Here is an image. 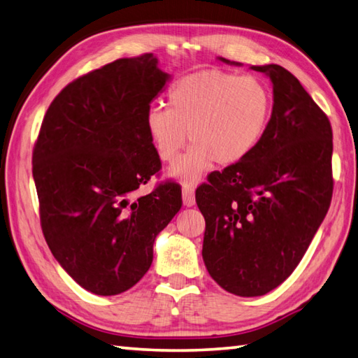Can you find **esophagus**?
Wrapping results in <instances>:
<instances>
[{"instance_id":"obj_1","label":"esophagus","mask_w":358,"mask_h":358,"mask_svg":"<svg viewBox=\"0 0 358 358\" xmlns=\"http://www.w3.org/2000/svg\"><path fill=\"white\" fill-rule=\"evenodd\" d=\"M181 194H183V203L185 206L191 208L195 204V192H194V187L192 186H183V191H181Z\"/></svg>"}]
</instances>
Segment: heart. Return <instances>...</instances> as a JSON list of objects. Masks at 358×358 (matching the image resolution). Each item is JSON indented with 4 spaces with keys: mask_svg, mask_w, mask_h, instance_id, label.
<instances>
[{
    "mask_svg": "<svg viewBox=\"0 0 358 358\" xmlns=\"http://www.w3.org/2000/svg\"><path fill=\"white\" fill-rule=\"evenodd\" d=\"M169 108L152 106L144 127L157 155L173 163L189 140L191 150L169 175L186 186L196 183L217 162L232 166L248 158L263 140L272 113V95L257 77L200 71L169 90Z\"/></svg>",
    "mask_w": 358,
    "mask_h": 358,
    "instance_id": "obj_1",
    "label": "heart"
}]
</instances>
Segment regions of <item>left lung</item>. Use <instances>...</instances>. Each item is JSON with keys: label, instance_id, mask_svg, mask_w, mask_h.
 <instances>
[{"label": "left lung", "instance_id": "8db88e82", "mask_svg": "<svg viewBox=\"0 0 358 358\" xmlns=\"http://www.w3.org/2000/svg\"><path fill=\"white\" fill-rule=\"evenodd\" d=\"M250 69L272 83L263 140L195 192L206 222L204 266L224 291L240 296L268 294L291 275L328 214L334 185L328 117L285 67Z\"/></svg>", "mask_w": 358, "mask_h": 358}]
</instances>
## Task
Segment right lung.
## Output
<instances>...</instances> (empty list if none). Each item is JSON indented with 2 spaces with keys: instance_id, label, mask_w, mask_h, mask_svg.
I'll use <instances>...</instances> for the list:
<instances>
[{
  "instance_id": "add662e5",
  "label": "right lung",
  "mask_w": 358,
  "mask_h": 358,
  "mask_svg": "<svg viewBox=\"0 0 358 358\" xmlns=\"http://www.w3.org/2000/svg\"><path fill=\"white\" fill-rule=\"evenodd\" d=\"M171 80L154 53L121 58L72 81L45 112L32 157L43 234L92 294L138 283L157 235L181 208L177 183L136 194L162 164L144 115Z\"/></svg>"
}]
</instances>
